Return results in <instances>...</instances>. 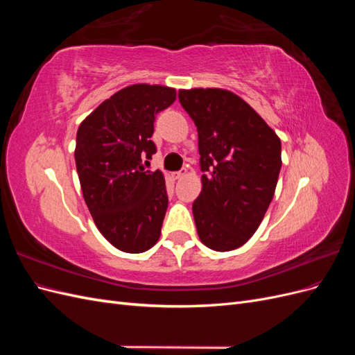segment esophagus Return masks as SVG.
Masks as SVG:
<instances>
[{
    "label": "esophagus",
    "mask_w": 355,
    "mask_h": 355,
    "mask_svg": "<svg viewBox=\"0 0 355 355\" xmlns=\"http://www.w3.org/2000/svg\"><path fill=\"white\" fill-rule=\"evenodd\" d=\"M182 175H184V173H182V171H175V173H171V178H173L175 180H178V179L182 178Z\"/></svg>",
    "instance_id": "obj_1"
}]
</instances>
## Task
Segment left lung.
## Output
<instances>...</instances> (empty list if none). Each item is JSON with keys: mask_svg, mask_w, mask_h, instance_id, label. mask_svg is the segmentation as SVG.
I'll return each mask as SVG.
<instances>
[{"mask_svg": "<svg viewBox=\"0 0 355 355\" xmlns=\"http://www.w3.org/2000/svg\"><path fill=\"white\" fill-rule=\"evenodd\" d=\"M198 132L201 192L192 204L198 237L216 252L249 241L270 207L282 168L280 137L240 96L180 89Z\"/></svg>", "mask_w": 355, "mask_h": 355, "instance_id": "8db88e82", "label": "left lung"}]
</instances>
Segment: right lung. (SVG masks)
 Returning <instances> with one entry per match:
<instances>
[{
  "mask_svg": "<svg viewBox=\"0 0 355 355\" xmlns=\"http://www.w3.org/2000/svg\"><path fill=\"white\" fill-rule=\"evenodd\" d=\"M176 101L173 87L133 84L84 118L75 164L96 227L118 250L142 253L158 241L168 206L164 175L144 171L155 145V114Z\"/></svg>",
  "mask_w": 355,
  "mask_h": 355,
  "instance_id": "add662e5",
  "label": "right lung"
}]
</instances>
